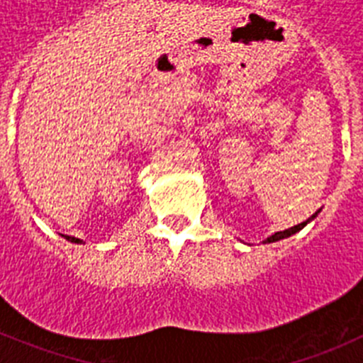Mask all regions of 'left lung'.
<instances>
[{"instance_id":"1","label":"left lung","mask_w":363,"mask_h":363,"mask_svg":"<svg viewBox=\"0 0 363 363\" xmlns=\"http://www.w3.org/2000/svg\"><path fill=\"white\" fill-rule=\"evenodd\" d=\"M318 213L320 211H316V213L313 214V216H309L307 218L306 221H301V223H298V225H294V227H289V229H285V230H278V233H274V234H271V236H269L267 240H265L264 243H272V242H280V240H284V238H289V236H293V234H296V233H300L301 229H303V227L307 225V223H309V221H313L314 218L318 216Z\"/></svg>"}]
</instances>
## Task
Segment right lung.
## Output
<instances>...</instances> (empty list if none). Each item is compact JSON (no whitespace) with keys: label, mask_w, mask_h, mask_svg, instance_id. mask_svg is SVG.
<instances>
[{"label":"right lung","mask_w":363,"mask_h":363,"mask_svg":"<svg viewBox=\"0 0 363 363\" xmlns=\"http://www.w3.org/2000/svg\"><path fill=\"white\" fill-rule=\"evenodd\" d=\"M62 236L65 240H69V242H72V243H83V240L76 238V236H69V234H62Z\"/></svg>","instance_id":"obj_1"}]
</instances>
